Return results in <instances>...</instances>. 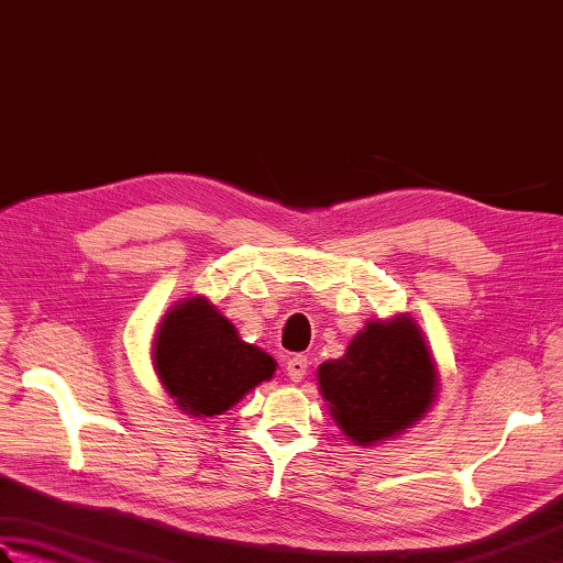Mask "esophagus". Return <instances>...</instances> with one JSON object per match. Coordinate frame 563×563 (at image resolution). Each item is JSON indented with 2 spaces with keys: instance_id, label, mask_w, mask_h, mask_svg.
Instances as JSON below:
<instances>
[{
  "instance_id": "obj_1",
  "label": "esophagus",
  "mask_w": 563,
  "mask_h": 563,
  "mask_svg": "<svg viewBox=\"0 0 563 563\" xmlns=\"http://www.w3.org/2000/svg\"><path fill=\"white\" fill-rule=\"evenodd\" d=\"M307 368H309L307 356H291L287 361V376H289V380L301 383V378L307 376Z\"/></svg>"
}]
</instances>
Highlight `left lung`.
<instances>
[{"instance_id":"1","label":"left lung","mask_w":563,"mask_h":563,"mask_svg":"<svg viewBox=\"0 0 563 563\" xmlns=\"http://www.w3.org/2000/svg\"><path fill=\"white\" fill-rule=\"evenodd\" d=\"M317 380L333 422L358 448L402 435L440 393L435 356L410 313L371 319L341 358L321 363Z\"/></svg>"}]
</instances>
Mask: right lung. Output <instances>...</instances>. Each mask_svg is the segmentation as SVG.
I'll return each mask as SVG.
<instances>
[{"mask_svg":"<svg viewBox=\"0 0 563 563\" xmlns=\"http://www.w3.org/2000/svg\"><path fill=\"white\" fill-rule=\"evenodd\" d=\"M151 358L161 386L190 418L222 416L276 371L269 353L244 343L200 294L177 301L157 323Z\"/></svg>","mask_w":563,"mask_h":563,"instance_id":"add662e5","label":"right lung"}]
</instances>
